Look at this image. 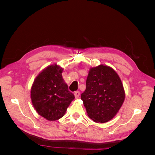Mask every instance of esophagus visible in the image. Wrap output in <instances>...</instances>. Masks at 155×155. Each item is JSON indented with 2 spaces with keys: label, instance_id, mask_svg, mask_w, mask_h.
I'll return each instance as SVG.
<instances>
[{
  "label": "esophagus",
  "instance_id": "obj_1",
  "mask_svg": "<svg viewBox=\"0 0 155 155\" xmlns=\"http://www.w3.org/2000/svg\"><path fill=\"white\" fill-rule=\"evenodd\" d=\"M74 95H75V97L78 98L79 97V95H80V92L79 91H76L74 92Z\"/></svg>",
  "mask_w": 155,
  "mask_h": 155
}]
</instances>
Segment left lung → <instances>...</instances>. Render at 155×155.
I'll use <instances>...</instances> for the list:
<instances>
[{
    "instance_id": "8db88e82",
    "label": "left lung",
    "mask_w": 155,
    "mask_h": 155,
    "mask_svg": "<svg viewBox=\"0 0 155 155\" xmlns=\"http://www.w3.org/2000/svg\"><path fill=\"white\" fill-rule=\"evenodd\" d=\"M81 98L89 118L97 123H105L120 110L125 100V91L115 70L101 64L89 70L86 89Z\"/></svg>"
}]
</instances>
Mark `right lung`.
Wrapping results in <instances>:
<instances>
[{
	"label": "right lung",
	"instance_id": "right-lung-1",
	"mask_svg": "<svg viewBox=\"0 0 155 155\" xmlns=\"http://www.w3.org/2000/svg\"><path fill=\"white\" fill-rule=\"evenodd\" d=\"M63 70L56 64L50 65L36 77L31 88V100L35 110L49 121L62 118L75 98L63 80Z\"/></svg>",
	"mask_w": 155,
	"mask_h": 155
}]
</instances>
